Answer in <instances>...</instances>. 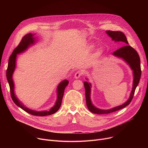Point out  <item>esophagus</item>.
<instances>
[{
    "mask_svg": "<svg viewBox=\"0 0 148 148\" xmlns=\"http://www.w3.org/2000/svg\"><path fill=\"white\" fill-rule=\"evenodd\" d=\"M83 74V72L82 71H78L75 74H74V78L76 79L79 78Z\"/></svg>",
    "mask_w": 148,
    "mask_h": 148,
    "instance_id": "esophagus-1",
    "label": "esophagus"
}]
</instances>
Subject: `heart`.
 <instances>
[{"label":"heart","instance_id":"obj_1","mask_svg":"<svg viewBox=\"0 0 148 148\" xmlns=\"http://www.w3.org/2000/svg\"><path fill=\"white\" fill-rule=\"evenodd\" d=\"M94 48V46L93 45H91L89 46V49L92 50ZM102 53V50L101 49H98L97 50V51H95V56L98 57V56H99L101 55V54Z\"/></svg>","mask_w":148,"mask_h":148}]
</instances>
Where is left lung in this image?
Returning a JSON list of instances; mask_svg holds the SVG:
<instances>
[{
	"label": "left lung",
	"mask_w": 148,
	"mask_h": 148,
	"mask_svg": "<svg viewBox=\"0 0 148 148\" xmlns=\"http://www.w3.org/2000/svg\"><path fill=\"white\" fill-rule=\"evenodd\" d=\"M107 34L111 38V39L115 42H123V43L126 45L125 46L121 47L112 53V55L121 58L127 64L130 66L131 70L133 71L134 75V81H133V87L132 89L130 96L129 99L126 101L122 105H119V106L115 107L110 110H101L95 107L92 104L91 100V83H88L87 81L84 82V87L86 90V103L87 106L91 112L97 114H110L116 111H118L121 109L125 108V107L131 103L134 93L136 90V87L138 86L139 82V80L141 76V69H140V61L139 56L137 53V51L132 48L131 46L128 45V42L125 35L121 32H114L108 30L106 31Z\"/></svg>",
	"instance_id": "left-lung-1"
}]
</instances>
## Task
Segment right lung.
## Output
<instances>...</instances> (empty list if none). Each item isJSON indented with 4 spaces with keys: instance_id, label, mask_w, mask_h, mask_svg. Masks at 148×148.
<instances>
[{
    "instance_id": "1",
    "label": "right lung",
    "mask_w": 148,
    "mask_h": 148,
    "mask_svg": "<svg viewBox=\"0 0 148 148\" xmlns=\"http://www.w3.org/2000/svg\"><path fill=\"white\" fill-rule=\"evenodd\" d=\"M34 35L35 34H33L32 33H29L25 35L22 38V41H20V43L18 45V46L13 50L12 54H11L9 59L8 66L6 71V77H7V79L9 83V87H10L11 97L12 98V100L13 101V102L15 103V104L17 105V106H18V107L22 108L25 111L27 112V113L31 115L40 116H44L53 114L59 110L61 105V102H62L63 95H64V90L66 86L69 84V81L67 79L63 80L58 85V87L57 88V98L56 102L55 103V105L49 111H37L30 110L26 107L25 105L21 102V101L18 100V99L17 98V97L14 94V84L12 78L13 73L16 69L17 54H20L25 51L29 47L35 44V43L36 42V39L34 37Z\"/></svg>"
}]
</instances>
